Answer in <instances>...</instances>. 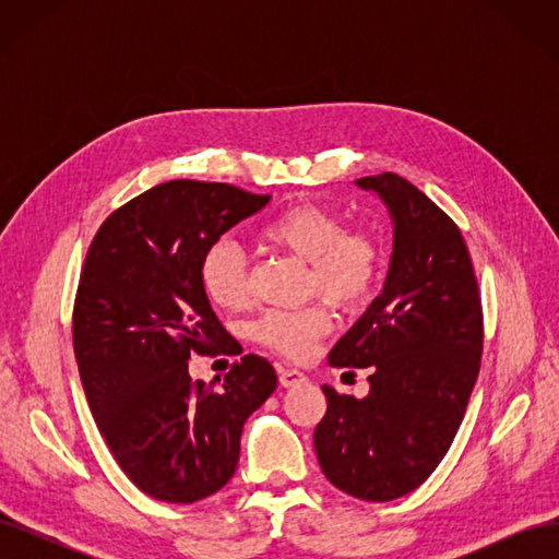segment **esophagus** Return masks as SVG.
Wrapping results in <instances>:
<instances>
[{"label":"esophagus","mask_w":559,"mask_h":559,"mask_svg":"<svg viewBox=\"0 0 559 559\" xmlns=\"http://www.w3.org/2000/svg\"><path fill=\"white\" fill-rule=\"evenodd\" d=\"M308 376L300 373L296 368H280V384L282 386H298V384H306Z\"/></svg>","instance_id":"34e87169"}]
</instances>
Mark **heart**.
Returning <instances> with one entry per match:
<instances>
[{
    "label": "heart",
    "mask_w": 559,
    "mask_h": 559,
    "mask_svg": "<svg viewBox=\"0 0 559 559\" xmlns=\"http://www.w3.org/2000/svg\"><path fill=\"white\" fill-rule=\"evenodd\" d=\"M259 240L310 263V292H319L335 308H359L376 292L382 267L376 235L345 230L341 216L314 202H300L270 218ZM202 284L214 306L240 310L249 298L245 251L233 240L216 242L202 261ZM329 331L331 317L324 306L270 310L253 324V337L286 359H306Z\"/></svg>",
    "instance_id": "heart-1"
}]
</instances>
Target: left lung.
Instances as JSON below:
<instances>
[{
  "instance_id": "obj_1",
  "label": "left lung",
  "mask_w": 559,
  "mask_h": 559,
  "mask_svg": "<svg viewBox=\"0 0 559 559\" xmlns=\"http://www.w3.org/2000/svg\"><path fill=\"white\" fill-rule=\"evenodd\" d=\"M392 216L394 249L380 296L335 343L329 364L370 368L364 399L324 386L314 429L324 476L345 495L392 501L441 464L478 380L480 294L452 218L394 173L361 177Z\"/></svg>"
}]
</instances>
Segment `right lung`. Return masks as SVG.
<instances>
[{"instance_id":"1","label":"right lung","mask_w":559,"mask_h":559,"mask_svg":"<svg viewBox=\"0 0 559 559\" xmlns=\"http://www.w3.org/2000/svg\"><path fill=\"white\" fill-rule=\"evenodd\" d=\"M267 200L230 183H158L99 226L83 263L72 319L83 392L118 466L158 501L218 492L238 466L247 417L277 386L257 354L218 386L189 376L193 352L230 347L202 261Z\"/></svg>"}]
</instances>
